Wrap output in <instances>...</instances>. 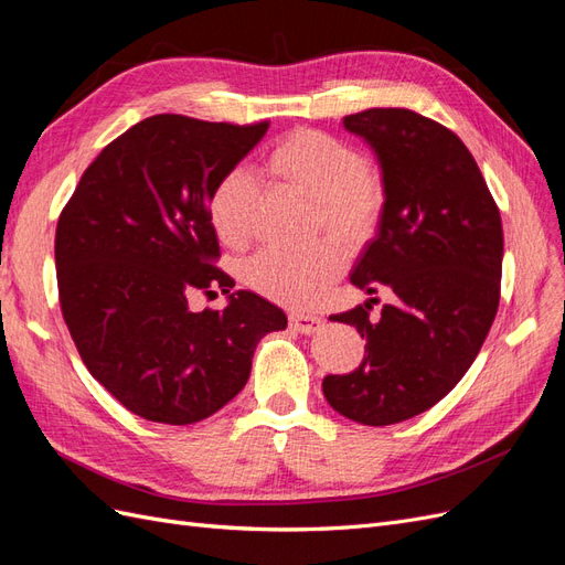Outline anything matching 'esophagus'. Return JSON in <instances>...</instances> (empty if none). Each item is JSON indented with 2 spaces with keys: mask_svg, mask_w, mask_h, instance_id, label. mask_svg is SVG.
<instances>
[{
  "mask_svg": "<svg viewBox=\"0 0 565 565\" xmlns=\"http://www.w3.org/2000/svg\"><path fill=\"white\" fill-rule=\"evenodd\" d=\"M289 324H292L299 334H313L322 328V320L318 316H309V313H292L289 316Z\"/></svg>",
  "mask_w": 565,
  "mask_h": 565,
  "instance_id": "esophagus-1",
  "label": "esophagus"
}]
</instances>
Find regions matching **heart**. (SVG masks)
<instances>
[{
	"instance_id": "obj_1",
	"label": "heart",
	"mask_w": 565,
	"mask_h": 565,
	"mask_svg": "<svg viewBox=\"0 0 565 565\" xmlns=\"http://www.w3.org/2000/svg\"><path fill=\"white\" fill-rule=\"evenodd\" d=\"M266 172L316 202V224L347 245H361L384 210V179L351 143L320 129H295L266 158ZM262 216L259 183L245 167L221 174L210 195V221L228 247L252 241ZM344 249L328 241L292 252L268 247L245 266V282L278 303L311 306L344 268Z\"/></svg>"
}]
</instances>
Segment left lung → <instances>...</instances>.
Here are the masks:
<instances>
[{"instance_id": "8db88e82", "label": "left lung", "mask_w": 565, "mask_h": 565, "mask_svg": "<svg viewBox=\"0 0 565 565\" xmlns=\"http://www.w3.org/2000/svg\"><path fill=\"white\" fill-rule=\"evenodd\" d=\"M344 129L372 148L384 179L377 233L351 282L393 299L380 318L367 301L330 316L367 341L363 363L328 374L322 393L339 415L386 426L434 407L476 361L500 303L502 221L467 146L434 119L372 108L347 115Z\"/></svg>"}]
</instances>
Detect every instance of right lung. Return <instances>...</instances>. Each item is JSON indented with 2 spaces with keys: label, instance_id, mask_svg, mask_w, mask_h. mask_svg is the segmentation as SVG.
Segmentation results:
<instances>
[{
  "label": "right lung",
  "instance_id": "right-lung-1",
  "mask_svg": "<svg viewBox=\"0 0 565 565\" xmlns=\"http://www.w3.org/2000/svg\"><path fill=\"white\" fill-rule=\"evenodd\" d=\"M237 127L152 115L100 150L56 228L61 311L92 377L134 415L207 419L249 380L256 344L287 328L264 297L237 289L210 221L221 174L264 139ZM221 286L224 312L193 315L186 295Z\"/></svg>",
  "mask_w": 565,
  "mask_h": 565
}]
</instances>
